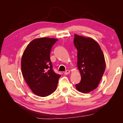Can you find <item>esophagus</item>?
<instances>
[{
	"label": "esophagus",
	"instance_id": "esophagus-1",
	"mask_svg": "<svg viewBox=\"0 0 123 123\" xmlns=\"http://www.w3.org/2000/svg\"><path fill=\"white\" fill-rule=\"evenodd\" d=\"M69 73H70V70H67L66 71H65V72H64V74H65V75H67V74H68Z\"/></svg>",
	"mask_w": 123,
	"mask_h": 123
}]
</instances>
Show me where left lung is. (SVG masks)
I'll return each mask as SVG.
<instances>
[{
    "label": "left lung",
    "instance_id": "obj_1",
    "mask_svg": "<svg viewBox=\"0 0 123 123\" xmlns=\"http://www.w3.org/2000/svg\"><path fill=\"white\" fill-rule=\"evenodd\" d=\"M74 44L77 50V68L81 80L75 85L77 90L84 93L98 87L105 71L106 63L103 51L93 39L74 35Z\"/></svg>",
    "mask_w": 123,
    "mask_h": 123
}]
</instances>
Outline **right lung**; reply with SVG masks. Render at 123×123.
Returning <instances> with one entry per match:
<instances>
[{"mask_svg": "<svg viewBox=\"0 0 123 123\" xmlns=\"http://www.w3.org/2000/svg\"><path fill=\"white\" fill-rule=\"evenodd\" d=\"M57 40L47 37L33 40L21 58V71L26 83L34 93L41 97L53 93L61 76L53 71L50 56Z\"/></svg>", "mask_w": 123, "mask_h": 123, "instance_id": "1", "label": "right lung"}]
</instances>
